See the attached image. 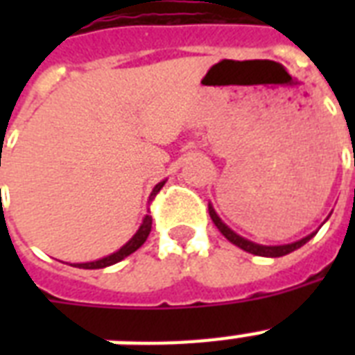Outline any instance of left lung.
<instances>
[{
  "label": "left lung",
  "mask_w": 355,
  "mask_h": 355,
  "mask_svg": "<svg viewBox=\"0 0 355 355\" xmlns=\"http://www.w3.org/2000/svg\"><path fill=\"white\" fill-rule=\"evenodd\" d=\"M208 211H210V217L211 221L216 223V227L221 230V234L225 237H227L228 241L234 243V245H237L239 248H243V250H247V252L250 254H256V256H265V258H280V256H286V254L293 252V250H297V248H300L302 245H306V243L311 239V237L315 236L313 234H309V236H306L304 239H300V241L297 243H291V245H278V247H263V245H256V243L248 241V239H245V237L237 236L236 232H232L230 228L225 225V223L219 219V216L216 214V210L211 208V206H208Z\"/></svg>",
  "instance_id": "1"
}]
</instances>
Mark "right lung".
Here are the masks:
<instances>
[{
    "label": "right lung",
    "mask_w": 355,
    "mask_h": 355,
    "mask_svg": "<svg viewBox=\"0 0 355 355\" xmlns=\"http://www.w3.org/2000/svg\"><path fill=\"white\" fill-rule=\"evenodd\" d=\"M164 184H166V180H164V182L156 184L155 189H153V193H150L149 200L155 199L156 195H158V191L164 188ZM150 227H153V217L145 216L144 223H141V227H139L138 232L134 234L132 239H130L127 245H123L118 252L110 254V256H107V258L97 259V261H90V263H77L75 267H79V269H103V267H108V265L118 263V261H121L123 258H127L128 254H132L134 250H138V248L144 245L145 239H147V236H149V232H150Z\"/></svg>",
    "instance_id": "right-lung-1"
}]
</instances>
